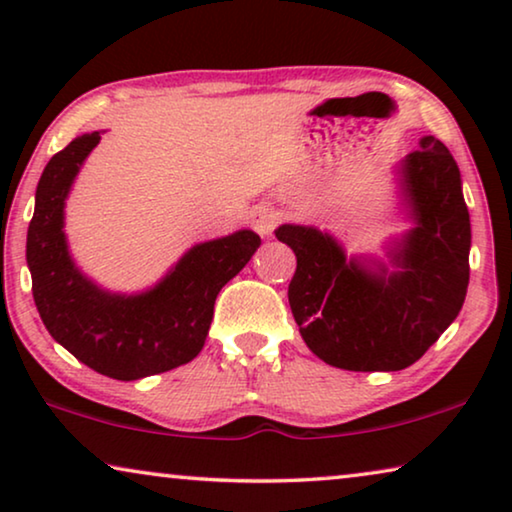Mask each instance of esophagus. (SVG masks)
I'll list each match as a JSON object with an SVG mask.
<instances>
[{"label":"esophagus","mask_w":512,"mask_h":512,"mask_svg":"<svg viewBox=\"0 0 512 512\" xmlns=\"http://www.w3.org/2000/svg\"><path fill=\"white\" fill-rule=\"evenodd\" d=\"M281 222V215L272 206H258L251 212V226H254L258 235L270 238Z\"/></svg>","instance_id":"34e87169"}]
</instances>
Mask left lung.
I'll use <instances>...</instances> for the list:
<instances>
[{"label":"left lung","instance_id":"left-lung-1","mask_svg":"<svg viewBox=\"0 0 512 512\" xmlns=\"http://www.w3.org/2000/svg\"><path fill=\"white\" fill-rule=\"evenodd\" d=\"M412 229L387 245V261L345 254L332 233L281 224L295 251L288 302L304 343L345 371H403L458 318L469 286L471 224L453 155L435 137L398 164Z\"/></svg>","mask_w":512,"mask_h":512}]
</instances>
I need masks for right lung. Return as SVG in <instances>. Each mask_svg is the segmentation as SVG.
Wrapping results in <instances>:
<instances>
[{
  "instance_id": "1",
  "label": "right lung",
  "mask_w": 512,
  "mask_h": 512,
  "mask_svg": "<svg viewBox=\"0 0 512 512\" xmlns=\"http://www.w3.org/2000/svg\"><path fill=\"white\" fill-rule=\"evenodd\" d=\"M98 141L100 132L77 137L47 162L27 231V265L36 309L54 341L96 373L130 382L199 355L219 290L249 263L261 238L242 229L194 245L144 293L98 286L75 265L64 233L70 187Z\"/></svg>"
}]
</instances>
